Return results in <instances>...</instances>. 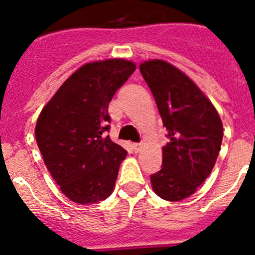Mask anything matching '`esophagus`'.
<instances>
[{
    "instance_id": "obj_1",
    "label": "esophagus",
    "mask_w": 255,
    "mask_h": 255,
    "mask_svg": "<svg viewBox=\"0 0 255 255\" xmlns=\"http://www.w3.org/2000/svg\"><path fill=\"white\" fill-rule=\"evenodd\" d=\"M140 148H141V144L140 143H134V144H132V149H134L135 153H138L139 150H140Z\"/></svg>"
}]
</instances>
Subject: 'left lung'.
<instances>
[{
    "label": "left lung",
    "mask_w": 255,
    "mask_h": 255,
    "mask_svg": "<svg viewBox=\"0 0 255 255\" xmlns=\"http://www.w3.org/2000/svg\"><path fill=\"white\" fill-rule=\"evenodd\" d=\"M154 97L170 139L162 167L150 175L155 194L177 202L190 197L209 176L220 152L224 128L216 108L179 69L162 60L139 66Z\"/></svg>",
    "instance_id": "8db88e82"
}]
</instances>
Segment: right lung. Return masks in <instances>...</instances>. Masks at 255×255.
Listing matches in <instances>:
<instances>
[{
	"label": "right lung",
	"mask_w": 255,
	"mask_h": 255,
	"mask_svg": "<svg viewBox=\"0 0 255 255\" xmlns=\"http://www.w3.org/2000/svg\"><path fill=\"white\" fill-rule=\"evenodd\" d=\"M135 71L130 61H96L76 70L42 110L35 139L61 191L79 204L111 195L128 152L114 143L108 105Z\"/></svg>",
	"instance_id": "right-lung-1"
}]
</instances>
